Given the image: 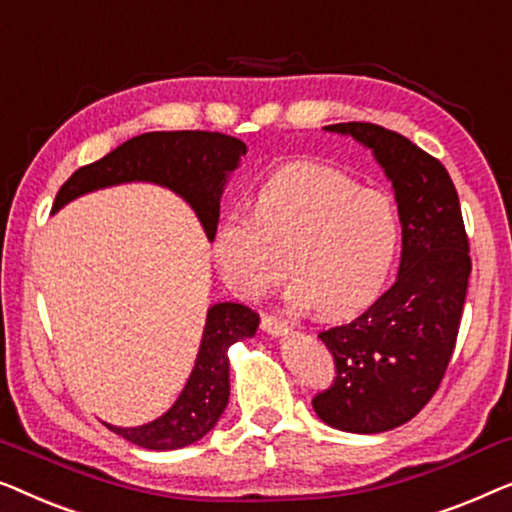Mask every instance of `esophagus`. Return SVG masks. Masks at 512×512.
Masks as SVG:
<instances>
[{
    "label": "esophagus",
    "mask_w": 512,
    "mask_h": 512,
    "mask_svg": "<svg viewBox=\"0 0 512 512\" xmlns=\"http://www.w3.org/2000/svg\"><path fill=\"white\" fill-rule=\"evenodd\" d=\"M262 329L271 336H287V334H290V325H287V320L278 318V315H264Z\"/></svg>",
    "instance_id": "obj_1"
}]
</instances>
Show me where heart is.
I'll list each match as a JSON object with an SVG mask.
<instances>
[{
	"instance_id": "heart-1",
	"label": "heart",
	"mask_w": 512,
	"mask_h": 512,
	"mask_svg": "<svg viewBox=\"0 0 512 512\" xmlns=\"http://www.w3.org/2000/svg\"><path fill=\"white\" fill-rule=\"evenodd\" d=\"M401 250V218L385 192L318 164H292L255 192L250 215L222 218L211 255L239 297L287 273L290 299L331 320L362 313L383 294Z\"/></svg>"
}]
</instances>
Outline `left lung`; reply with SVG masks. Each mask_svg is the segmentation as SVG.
<instances>
[{
	"label": "left lung",
	"mask_w": 512,
	"mask_h": 512,
	"mask_svg": "<svg viewBox=\"0 0 512 512\" xmlns=\"http://www.w3.org/2000/svg\"><path fill=\"white\" fill-rule=\"evenodd\" d=\"M325 129L352 136L383 167L403 246L397 283L359 318L320 334L336 378L313 410L334 429L380 434L413 420L441 385L469 287V239L455 183L436 157L371 122Z\"/></svg>",
	"instance_id": "obj_1"
}]
</instances>
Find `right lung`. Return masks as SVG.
Masks as SVG:
<instances>
[{
    "label": "right lung",
    "mask_w": 512,
    "mask_h": 512,
    "mask_svg": "<svg viewBox=\"0 0 512 512\" xmlns=\"http://www.w3.org/2000/svg\"><path fill=\"white\" fill-rule=\"evenodd\" d=\"M248 146L218 132H148L134 136L88 167L78 169L57 192L53 213L83 194L122 183H155L176 192L197 213L206 239L218 227L220 199L229 176L239 169ZM259 315L248 306L220 301L206 313L204 334L192 373L167 413L139 427H115L113 434L146 450H178L204 438L229 401V355L236 341L255 336Z\"/></svg>",
    "instance_id": "1"
}]
</instances>
